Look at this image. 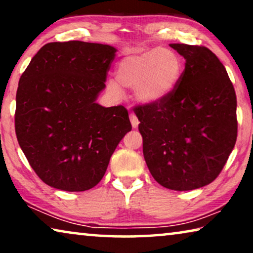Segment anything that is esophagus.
I'll use <instances>...</instances> for the list:
<instances>
[{
	"label": "esophagus",
	"instance_id": "34e87169",
	"mask_svg": "<svg viewBox=\"0 0 253 253\" xmlns=\"http://www.w3.org/2000/svg\"><path fill=\"white\" fill-rule=\"evenodd\" d=\"M130 122L132 124V127H134V129H137L138 126H139V121H138L137 116L134 115L133 113L130 114Z\"/></svg>",
	"mask_w": 253,
	"mask_h": 253
}]
</instances>
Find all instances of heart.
Returning <instances> with one entry per match:
<instances>
[{
    "instance_id": "obj_1",
    "label": "heart",
    "mask_w": 253,
    "mask_h": 253,
    "mask_svg": "<svg viewBox=\"0 0 253 253\" xmlns=\"http://www.w3.org/2000/svg\"><path fill=\"white\" fill-rule=\"evenodd\" d=\"M181 57L168 48L155 47L147 50H131L119 62L116 81L109 87L121 93L120 85L136 89L143 103H155L170 94L182 77Z\"/></svg>"
}]
</instances>
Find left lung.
<instances>
[{
  "label": "left lung",
  "instance_id": "obj_1",
  "mask_svg": "<svg viewBox=\"0 0 253 253\" xmlns=\"http://www.w3.org/2000/svg\"><path fill=\"white\" fill-rule=\"evenodd\" d=\"M185 58L174 91L134 107L150 172L165 188L189 191L213 182L237 138L236 93L226 68L209 48L170 43Z\"/></svg>",
  "mask_w": 253,
  "mask_h": 253
}]
</instances>
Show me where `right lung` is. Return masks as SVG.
I'll use <instances>...</instances> for the list:
<instances>
[{
    "mask_svg": "<svg viewBox=\"0 0 253 253\" xmlns=\"http://www.w3.org/2000/svg\"><path fill=\"white\" fill-rule=\"evenodd\" d=\"M116 51L102 43L50 42L23 72L16 94V136L47 185L69 192L92 189L131 131L123 106L96 103Z\"/></svg>",
    "mask_w": 253,
    "mask_h": 253,
    "instance_id": "add662e5",
    "label": "right lung"
}]
</instances>
